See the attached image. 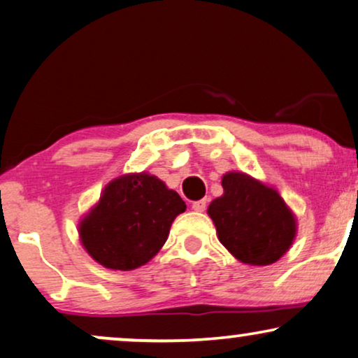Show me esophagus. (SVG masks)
Masks as SVG:
<instances>
[{
    "label": "esophagus",
    "mask_w": 358,
    "mask_h": 358,
    "mask_svg": "<svg viewBox=\"0 0 358 358\" xmlns=\"http://www.w3.org/2000/svg\"><path fill=\"white\" fill-rule=\"evenodd\" d=\"M192 208L194 209V211L203 213L204 209H206V199H199V201H194V203L192 204Z\"/></svg>",
    "instance_id": "obj_1"
}]
</instances>
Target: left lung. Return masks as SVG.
I'll use <instances>...</instances> for the list:
<instances>
[{"label": "left lung", "instance_id": "left-lung-1", "mask_svg": "<svg viewBox=\"0 0 358 358\" xmlns=\"http://www.w3.org/2000/svg\"><path fill=\"white\" fill-rule=\"evenodd\" d=\"M221 185L222 196L208 206L219 242L247 265L282 259L293 245L298 224L280 193L244 171H227Z\"/></svg>", "mask_w": 358, "mask_h": 358}]
</instances>
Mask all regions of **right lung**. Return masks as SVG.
Returning a JSON list of instances; mask_svg holds the SVG:
<instances>
[{
	"label": "right lung",
	"instance_id": "obj_1",
	"mask_svg": "<svg viewBox=\"0 0 358 358\" xmlns=\"http://www.w3.org/2000/svg\"><path fill=\"white\" fill-rule=\"evenodd\" d=\"M185 209L180 194L155 175H121L104 187L98 203L80 219V242L99 265L136 270L159 254L171 222Z\"/></svg>",
	"mask_w": 358,
	"mask_h": 358
}]
</instances>
